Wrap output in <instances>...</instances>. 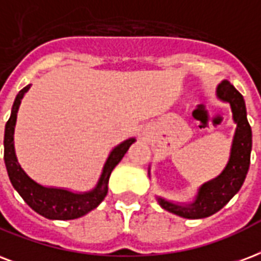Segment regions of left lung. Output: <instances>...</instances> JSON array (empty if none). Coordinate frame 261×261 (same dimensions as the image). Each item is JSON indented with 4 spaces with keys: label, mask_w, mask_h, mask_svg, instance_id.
<instances>
[{
    "label": "left lung",
    "mask_w": 261,
    "mask_h": 261,
    "mask_svg": "<svg viewBox=\"0 0 261 261\" xmlns=\"http://www.w3.org/2000/svg\"><path fill=\"white\" fill-rule=\"evenodd\" d=\"M219 99L231 107L232 120L237 124L228 162L216 178L211 179L198 188L194 200L190 204H179L157 197V202L163 210L180 218L202 219L216 214L241 189L250 164L252 150V130H250L244 97L228 81H222L216 87ZM150 176V170H149Z\"/></svg>",
    "instance_id": "8db88e82"
}]
</instances>
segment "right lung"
<instances>
[{"instance_id":"obj_1","label":"right lung","mask_w":261,"mask_h":261,"mask_svg":"<svg viewBox=\"0 0 261 261\" xmlns=\"http://www.w3.org/2000/svg\"><path fill=\"white\" fill-rule=\"evenodd\" d=\"M30 86H25L16 95L15 102L12 107V112L9 120L5 124V135H4V160L7 166L8 176L11 179L12 186L20 194V197L27 202V205L34 210L37 214L42 215L43 218L51 219V220H71L77 219L83 215L89 214L90 211L101 204L108 193V182L111 172L113 168L120 163L123 156L126 154L131 145L135 142V138H128L123 141L122 144L111 150L108 159L104 164L101 176L94 189L89 192L76 193L71 192L68 189L61 188H49L38 184L31 179L25 171L17 162L15 152V135L16 119H17V111H19L20 102L24 94L29 91Z\"/></svg>"}]
</instances>
